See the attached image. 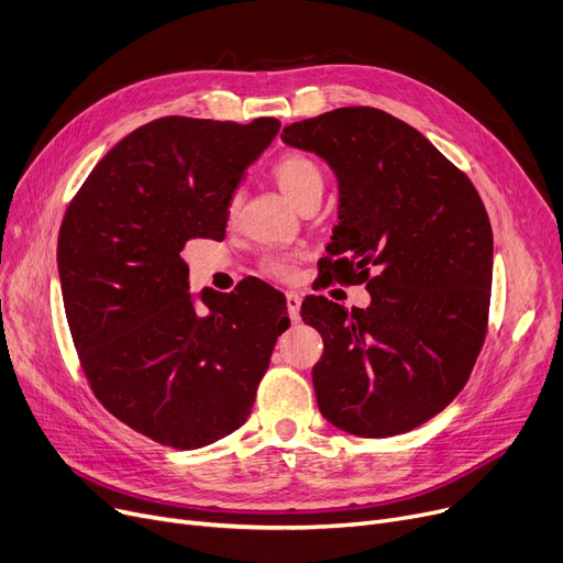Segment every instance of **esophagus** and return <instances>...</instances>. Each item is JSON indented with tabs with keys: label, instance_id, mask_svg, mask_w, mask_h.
Instances as JSON below:
<instances>
[{
	"label": "esophagus",
	"instance_id": "obj_1",
	"mask_svg": "<svg viewBox=\"0 0 563 563\" xmlns=\"http://www.w3.org/2000/svg\"><path fill=\"white\" fill-rule=\"evenodd\" d=\"M285 301H287V312H289V319L291 321H299L301 319V314H299V310H301V297L297 291H287L285 294Z\"/></svg>",
	"mask_w": 563,
	"mask_h": 563
}]
</instances>
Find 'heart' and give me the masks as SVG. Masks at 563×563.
I'll list each match as a JSON object with an SVG mask.
<instances>
[{
    "label": "heart",
    "instance_id": "b5f03b06",
    "mask_svg": "<svg viewBox=\"0 0 563 563\" xmlns=\"http://www.w3.org/2000/svg\"><path fill=\"white\" fill-rule=\"evenodd\" d=\"M272 175H274L276 185L280 187V191L297 207H301L310 198H321V191H323L321 166L303 153L280 155L272 166ZM240 198H242L240 191H232L228 196L225 217L230 221L234 219L236 210H240ZM297 260H299V255L274 253V255H266L262 264H264L266 274L289 280L294 276V272H297Z\"/></svg>",
    "mask_w": 563,
    "mask_h": 563
}]
</instances>
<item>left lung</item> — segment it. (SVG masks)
Returning a JSON list of instances; mask_svg holds the SVG:
<instances>
[{
  "instance_id": "left-lung-1",
  "label": "left lung",
  "mask_w": 563,
  "mask_h": 563,
  "mask_svg": "<svg viewBox=\"0 0 563 563\" xmlns=\"http://www.w3.org/2000/svg\"><path fill=\"white\" fill-rule=\"evenodd\" d=\"M287 145L327 159L340 185V223L323 274L365 283L351 312L308 297L321 333L312 367L321 416L386 438L431 420L463 390L488 329L493 230L486 207L416 128L374 107H342L291 123Z\"/></svg>"
}]
</instances>
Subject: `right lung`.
I'll return each mask as SVG.
<instances>
[{"label":"right lung","instance_id":"right-lung-1","mask_svg":"<svg viewBox=\"0 0 563 563\" xmlns=\"http://www.w3.org/2000/svg\"><path fill=\"white\" fill-rule=\"evenodd\" d=\"M164 115L98 162L70 200L56 262L81 369L113 418L175 450H198L251 416L285 297L266 283L189 294V240H221L225 202L278 134Z\"/></svg>","mask_w":563,"mask_h":563}]
</instances>
